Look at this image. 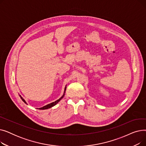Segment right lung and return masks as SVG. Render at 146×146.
Here are the masks:
<instances>
[{
	"instance_id": "1",
	"label": "right lung",
	"mask_w": 146,
	"mask_h": 146,
	"mask_svg": "<svg viewBox=\"0 0 146 146\" xmlns=\"http://www.w3.org/2000/svg\"><path fill=\"white\" fill-rule=\"evenodd\" d=\"M66 87H65V89H64V93L66 92ZM64 94H63V95L61 96L59 99H58V100H57L56 101H55V102H52V103H51V104H48V105H45V106H43V107H42V108H38L39 110H47V109H48V108H51L52 106H54V105H56L60 100L61 99H62L63 97H64ZM20 96V98L22 99V100L24 101L26 104H27V102H25V101L24 100V99H23L22 98V96H21V95H19Z\"/></svg>"
}]
</instances>
